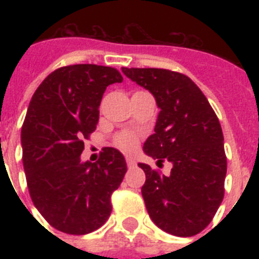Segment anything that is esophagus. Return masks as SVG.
I'll return each instance as SVG.
<instances>
[{
  "mask_svg": "<svg viewBox=\"0 0 259 259\" xmlns=\"http://www.w3.org/2000/svg\"><path fill=\"white\" fill-rule=\"evenodd\" d=\"M126 164H127L129 168H133L136 165V160L133 157H130V156H126Z\"/></svg>",
  "mask_w": 259,
  "mask_h": 259,
  "instance_id": "esophagus-1",
  "label": "esophagus"
}]
</instances>
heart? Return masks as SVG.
Returning a JSON list of instances; mask_svg holds the SVG:
<instances>
[{"instance_id": "obj_1", "label": "heart", "mask_w": 259, "mask_h": 259, "mask_svg": "<svg viewBox=\"0 0 259 259\" xmlns=\"http://www.w3.org/2000/svg\"><path fill=\"white\" fill-rule=\"evenodd\" d=\"M138 141H140V137L134 132H122V133L117 134L115 138H114L115 145L119 149L125 150V152H132V150L136 149L138 145Z\"/></svg>"}]
</instances>
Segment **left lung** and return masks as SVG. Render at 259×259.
I'll list each match as a JSON object with an SVG mask.
<instances>
[{
    "label": "left lung",
    "instance_id": "left-lung-1",
    "mask_svg": "<svg viewBox=\"0 0 259 259\" xmlns=\"http://www.w3.org/2000/svg\"><path fill=\"white\" fill-rule=\"evenodd\" d=\"M153 94L160 113L144 152L172 164L162 175L138 164L146 175L142 197L150 219L165 233L192 237L209 225L225 196L227 158L217 114L201 90L184 74L162 68H122Z\"/></svg>",
    "mask_w": 259,
    "mask_h": 259
}]
</instances>
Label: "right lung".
Wrapping results in <instances>:
<instances>
[{
	"label": "right lung",
	"mask_w": 259,
	"mask_h": 259,
	"mask_svg": "<svg viewBox=\"0 0 259 259\" xmlns=\"http://www.w3.org/2000/svg\"><path fill=\"white\" fill-rule=\"evenodd\" d=\"M122 80L111 67L74 64L51 72L30 99L21 129L26 184L38 212L62 233H93L111 213L125 157L114 148H103L97 162H82L80 154L106 87Z\"/></svg>",
	"instance_id": "add662e5"
}]
</instances>
